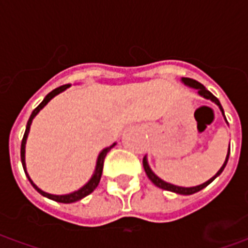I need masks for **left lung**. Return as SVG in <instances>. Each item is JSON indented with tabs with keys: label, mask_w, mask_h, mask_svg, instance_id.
<instances>
[{
	"label": "left lung",
	"mask_w": 248,
	"mask_h": 248,
	"mask_svg": "<svg viewBox=\"0 0 248 248\" xmlns=\"http://www.w3.org/2000/svg\"><path fill=\"white\" fill-rule=\"evenodd\" d=\"M182 82L185 83V85H187V86L192 87V89H197L198 94H199L201 97L206 98V99H210V101H213L215 105H218V108H220V111H222V114H223V117H224L223 108H222V105H220V102H219V99L215 97V95H213L211 93L208 92L207 89L203 86L202 83H199V82L195 81V79H191V78H182ZM224 119H226V117H224ZM226 122H227V121H226ZM229 156H230V147H229V153H227V156H226V161H224L223 166L219 169V171L217 172L213 178H210L207 182H204L202 183V185H199V186H194V187H181V186H175V185H171V183L165 182L163 179H161L158 175H155V174L153 172V170H151L150 166H149V163H147V156L143 158V169H145V171L146 174H147L149 179H150L151 182L154 183L155 186L159 187V188H163V190H167V191L177 192V194H182V195H191V194H195V192L201 191L202 188L208 186V185L213 182L215 178L222 174V171L224 170V167H226V165H227Z\"/></svg>",
	"instance_id": "1"
}]
</instances>
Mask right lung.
Wrapping results in <instances>:
<instances>
[{"instance_id":"add662e5","label":"right lung","mask_w":248,"mask_h":248,"mask_svg":"<svg viewBox=\"0 0 248 248\" xmlns=\"http://www.w3.org/2000/svg\"><path fill=\"white\" fill-rule=\"evenodd\" d=\"M71 85H63V86H60L54 89L53 92H50L45 98H44V101L37 106V108L33 110V113L30 115L29 121H28V124H26V130H25V134H24V138H22V142H21V162H22V166H24V170H25V174H26V177L29 179V182L31 183V186L34 187L37 191L40 192L41 195H44V197L49 198L51 201H56V202H60V203H73V202H77V201H81L82 198H85L86 195L89 194H92L95 188H97L98 183L101 181V175H102V170H103V161H105V156L108 154V151L113 149L115 143H113L111 146H108L106 149H103L101 153H99V155L97 158V165H95V170H94V174H93V177L90 178V181L85 185V186H82L79 190H77L74 192H70V194H65V195H54V194H49V192H45L41 190L40 187H37L33 183V181L30 179L29 174L26 172V163H25V146H26V140H28V135H29V130H30V124L33 122V119L37 114L40 113L42 108H45L47 103L50 102V99L58 95L60 93L65 92L67 87H70Z\"/></svg>"}]
</instances>
